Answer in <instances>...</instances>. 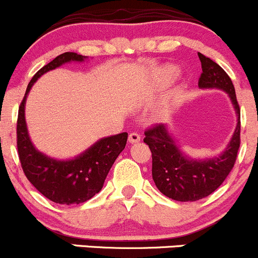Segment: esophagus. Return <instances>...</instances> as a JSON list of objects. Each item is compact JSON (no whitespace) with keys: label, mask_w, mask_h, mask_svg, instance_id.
<instances>
[{"label":"esophagus","mask_w":258,"mask_h":258,"mask_svg":"<svg viewBox=\"0 0 258 258\" xmlns=\"http://www.w3.org/2000/svg\"><path fill=\"white\" fill-rule=\"evenodd\" d=\"M140 135L138 133H130L129 134V143L130 144H135V143H139L140 141Z\"/></svg>","instance_id":"1"}]
</instances>
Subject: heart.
<instances>
[{
	"label": "heart",
	"instance_id": "obj_1",
	"mask_svg": "<svg viewBox=\"0 0 258 258\" xmlns=\"http://www.w3.org/2000/svg\"><path fill=\"white\" fill-rule=\"evenodd\" d=\"M162 79L166 80V81H171V80L174 79V76L177 75L176 69L173 68H166L165 70L162 71Z\"/></svg>",
	"mask_w": 258,
	"mask_h": 258
}]
</instances>
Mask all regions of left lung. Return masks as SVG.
<instances>
[{
	"instance_id": "1",
	"label": "left lung",
	"mask_w": 258,
	"mask_h": 258,
	"mask_svg": "<svg viewBox=\"0 0 258 258\" xmlns=\"http://www.w3.org/2000/svg\"><path fill=\"white\" fill-rule=\"evenodd\" d=\"M198 56L202 63L198 86L228 92L236 110L237 125L225 151L218 157L207 160L184 156L163 124L145 130L144 143L151 151L152 179L162 195L178 202H196L212 195L229 176L240 148V107L231 79L212 59L201 52Z\"/></svg>"
}]
</instances>
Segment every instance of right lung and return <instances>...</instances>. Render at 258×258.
<instances>
[{
    "mask_svg": "<svg viewBox=\"0 0 258 258\" xmlns=\"http://www.w3.org/2000/svg\"><path fill=\"white\" fill-rule=\"evenodd\" d=\"M87 56L76 52H63L33 76L18 109L17 149L21 166L28 181L38 190L57 204H80L102 189L110 167L124 150L128 133L103 138L73 160H55L34 148L27 130L24 107L33 84L48 71L70 61H84Z\"/></svg>",
    "mask_w": 258,
    "mask_h": 258,
    "instance_id": "right-lung-1",
    "label": "right lung"
}]
</instances>
